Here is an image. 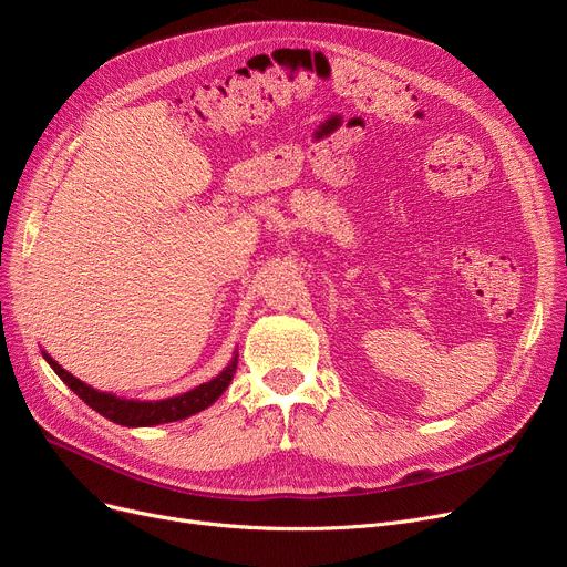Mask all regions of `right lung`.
<instances>
[{
  "label": "right lung",
  "mask_w": 567,
  "mask_h": 567,
  "mask_svg": "<svg viewBox=\"0 0 567 567\" xmlns=\"http://www.w3.org/2000/svg\"><path fill=\"white\" fill-rule=\"evenodd\" d=\"M45 361L51 363L53 371L58 373V378L76 393V396L87 403L94 412H100L106 420H111L113 424L120 426H155V424H168V422H178L185 420V416H192L196 412L206 410L208 405H213L223 391L229 386L234 373H236V363H238V354L234 357V361L227 365V371L219 373L215 380L196 386L187 393H181L176 399H166V401H153V403H141V401H127V399H117L111 396V393L96 391L92 386H87L85 382H81L79 378H73L71 373H66L64 368L53 361L48 354H43Z\"/></svg>",
  "instance_id": "right-lung-1"
}]
</instances>
